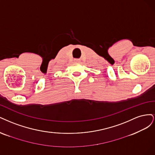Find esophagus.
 <instances>
[{
	"label": "esophagus",
	"instance_id": "esophagus-1",
	"mask_svg": "<svg viewBox=\"0 0 155 155\" xmlns=\"http://www.w3.org/2000/svg\"><path fill=\"white\" fill-rule=\"evenodd\" d=\"M74 61L76 62H81V59H79V58H75V59H74Z\"/></svg>",
	"mask_w": 155,
	"mask_h": 155
}]
</instances>
